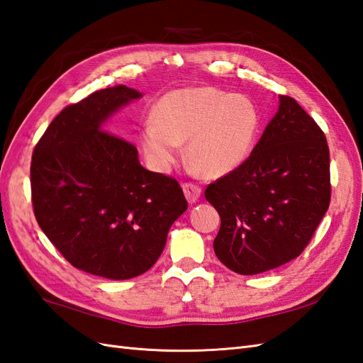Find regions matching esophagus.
<instances>
[{"label":"esophagus","mask_w":363,"mask_h":363,"mask_svg":"<svg viewBox=\"0 0 363 363\" xmlns=\"http://www.w3.org/2000/svg\"><path fill=\"white\" fill-rule=\"evenodd\" d=\"M183 192H184V197L189 203H196L200 196H201V188L199 184H194V183H184L183 184Z\"/></svg>","instance_id":"34e87169"}]
</instances>
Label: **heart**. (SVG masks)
I'll list each match as a JSON object with an SVG mask.
<instances>
[{"label": "heart", "instance_id": "b5f03b06", "mask_svg": "<svg viewBox=\"0 0 363 363\" xmlns=\"http://www.w3.org/2000/svg\"><path fill=\"white\" fill-rule=\"evenodd\" d=\"M152 117L140 132L147 164L167 172L182 143H188L189 162L206 177H223L248 160L262 126V113L248 95L216 87L167 92L155 104Z\"/></svg>", "mask_w": 363, "mask_h": 363}]
</instances>
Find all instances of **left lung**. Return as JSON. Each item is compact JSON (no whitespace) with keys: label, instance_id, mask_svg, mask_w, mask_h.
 I'll use <instances>...</instances> for the list:
<instances>
[{"label":"left lung","instance_id":"1","mask_svg":"<svg viewBox=\"0 0 363 363\" xmlns=\"http://www.w3.org/2000/svg\"><path fill=\"white\" fill-rule=\"evenodd\" d=\"M240 167L208 184L222 225L214 238L226 268L252 276L298 257L331 200L323 130L286 95Z\"/></svg>","mask_w":363,"mask_h":363}]
</instances>
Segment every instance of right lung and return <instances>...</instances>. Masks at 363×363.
<instances>
[{
    "label": "right lung",
    "mask_w": 363,
    "mask_h": 363,
    "mask_svg": "<svg viewBox=\"0 0 363 363\" xmlns=\"http://www.w3.org/2000/svg\"><path fill=\"white\" fill-rule=\"evenodd\" d=\"M141 94L113 86L61 111L33 149L35 218L72 267L126 280L160 257L188 201L172 177L145 169L134 145L104 130Z\"/></svg>",
    "instance_id": "1"
}]
</instances>
